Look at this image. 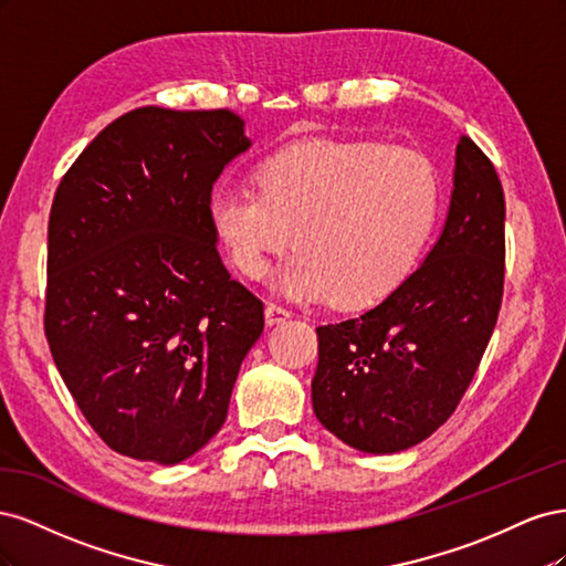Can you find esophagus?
<instances>
[{
  "instance_id": "obj_1",
  "label": "esophagus",
  "mask_w": 566,
  "mask_h": 566,
  "mask_svg": "<svg viewBox=\"0 0 566 566\" xmlns=\"http://www.w3.org/2000/svg\"><path fill=\"white\" fill-rule=\"evenodd\" d=\"M293 314H290L285 306H281V304H273V302H269L266 306H264V318H266V325H276V323H281V321H285V318H290Z\"/></svg>"
}]
</instances>
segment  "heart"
Listing matches in <instances>:
<instances>
[{
	"instance_id": "heart-1",
	"label": "heart",
	"mask_w": 566,
	"mask_h": 566,
	"mask_svg": "<svg viewBox=\"0 0 566 566\" xmlns=\"http://www.w3.org/2000/svg\"><path fill=\"white\" fill-rule=\"evenodd\" d=\"M252 188L219 186L210 224L229 262L262 279L293 238L276 287L347 310L378 304L420 264L439 217V177L410 148L306 139L256 163Z\"/></svg>"
}]
</instances>
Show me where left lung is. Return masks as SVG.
<instances>
[{"label": "left lung", "instance_id": "8db88e82", "mask_svg": "<svg viewBox=\"0 0 566 566\" xmlns=\"http://www.w3.org/2000/svg\"><path fill=\"white\" fill-rule=\"evenodd\" d=\"M505 198L468 136L455 146L447 224L424 262L378 306L316 328L314 413L364 453H399L451 418L499 321Z\"/></svg>", "mask_w": 566, "mask_h": 566}]
</instances>
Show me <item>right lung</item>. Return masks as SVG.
<instances>
[{
  "label": "right lung",
  "mask_w": 566,
  "mask_h": 566,
  "mask_svg": "<svg viewBox=\"0 0 566 566\" xmlns=\"http://www.w3.org/2000/svg\"><path fill=\"white\" fill-rule=\"evenodd\" d=\"M250 146L231 111L146 106L111 123L59 184L44 331L117 453L177 465L227 420L264 304L221 264L210 198Z\"/></svg>",
  "instance_id": "right-lung-1"
}]
</instances>
